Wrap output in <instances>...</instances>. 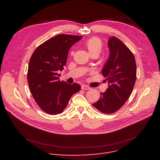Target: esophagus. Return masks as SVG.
Returning a JSON list of instances; mask_svg holds the SVG:
<instances>
[{
    "label": "esophagus",
    "mask_w": 160,
    "mask_h": 160,
    "mask_svg": "<svg viewBox=\"0 0 160 160\" xmlns=\"http://www.w3.org/2000/svg\"><path fill=\"white\" fill-rule=\"evenodd\" d=\"M82 89H84V90H88V89H90V87L88 86H86V85H82Z\"/></svg>",
    "instance_id": "obj_1"
}]
</instances>
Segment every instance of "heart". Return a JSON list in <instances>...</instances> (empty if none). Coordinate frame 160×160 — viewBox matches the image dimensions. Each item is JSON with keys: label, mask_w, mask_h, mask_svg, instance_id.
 <instances>
[{"label": "heart", "mask_w": 160, "mask_h": 160, "mask_svg": "<svg viewBox=\"0 0 160 160\" xmlns=\"http://www.w3.org/2000/svg\"><path fill=\"white\" fill-rule=\"evenodd\" d=\"M85 47L89 54L93 53L99 54L102 50V43L99 39L94 38L88 40L85 43Z\"/></svg>", "instance_id": "obj_1"}]
</instances>
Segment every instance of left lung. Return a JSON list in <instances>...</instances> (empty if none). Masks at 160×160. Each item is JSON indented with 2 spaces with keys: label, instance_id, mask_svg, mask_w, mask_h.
<instances>
[{
  "label": "left lung",
  "instance_id": "obj_1",
  "mask_svg": "<svg viewBox=\"0 0 160 160\" xmlns=\"http://www.w3.org/2000/svg\"><path fill=\"white\" fill-rule=\"evenodd\" d=\"M108 46L110 53L102 73L108 88L93 106L110 114L118 110L130 97L136 80V63L132 52L118 38H109Z\"/></svg>",
  "mask_w": 160,
  "mask_h": 160
}]
</instances>
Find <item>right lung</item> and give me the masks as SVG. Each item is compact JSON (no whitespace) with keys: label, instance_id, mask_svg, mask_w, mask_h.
Returning <instances> with one entry per match:
<instances>
[{"label":"right lung","instance_id":"right-lung-1","mask_svg":"<svg viewBox=\"0 0 160 160\" xmlns=\"http://www.w3.org/2000/svg\"><path fill=\"white\" fill-rule=\"evenodd\" d=\"M82 36L60 34L40 45L29 62L27 79L35 101L42 110L50 115L61 113L71 97L81 89L59 78V71L63 69L71 47Z\"/></svg>","mask_w":160,"mask_h":160}]
</instances>
